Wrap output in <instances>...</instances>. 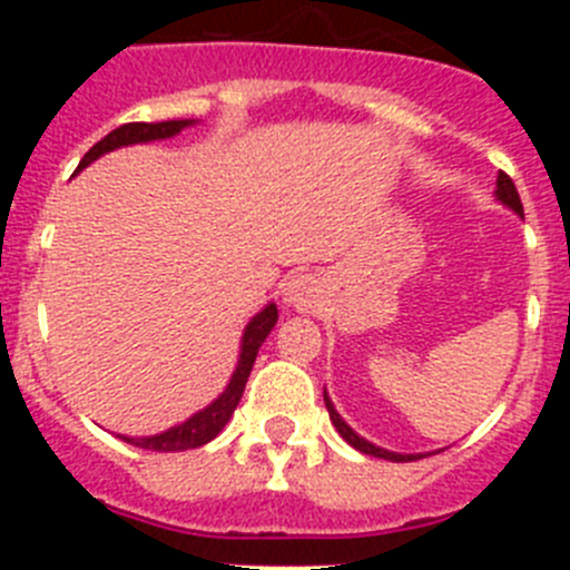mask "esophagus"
<instances>
[{
  "instance_id": "1",
  "label": "esophagus",
  "mask_w": 570,
  "mask_h": 570,
  "mask_svg": "<svg viewBox=\"0 0 570 570\" xmlns=\"http://www.w3.org/2000/svg\"><path fill=\"white\" fill-rule=\"evenodd\" d=\"M320 282L314 276H294V279L285 285V302L296 305L299 311H311L316 308V302H320Z\"/></svg>"
}]
</instances>
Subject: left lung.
I'll use <instances>...</instances> for the list:
<instances>
[{"label":"left lung","instance_id":"obj_1","mask_svg":"<svg viewBox=\"0 0 570 570\" xmlns=\"http://www.w3.org/2000/svg\"><path fill=\"white\" fill-rule=\"evenodd\" d=\"M497 196H500V203H502V205H508V208L517 210V214L522 216V199H520V194H517V185H513L511 176L502 174V170H500V179H497ZM325 405H328L331 422H334V428L342 434V440H345L347 445H354L356 451H362V454L380 456V460H391V462H411V460H420V456H416V454H394V451H385V448L371 445V442L362 440V436L356 434L354 428L347 425V422L342 420L340 414H336L334 405H331V400H328V394H325Z\"/></svg>","mask_w":570,"mask_h":570}]
</instances>
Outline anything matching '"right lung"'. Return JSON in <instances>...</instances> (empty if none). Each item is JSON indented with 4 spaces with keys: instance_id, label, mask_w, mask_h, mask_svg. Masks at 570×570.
Here are the masks:
<instances>
[{
    "instance_id": "1",
    "label": "right lung",
    "mask_w": 570,
    "mask_h": 570,
    "mask_svg": "<svg viewBox=\"0 0 570 570\" xmlns=\"http://www.w3.org/2000/svg\"><path fill=\"white\" fill-rule=\"evenodd\" d=\"M194 119H165V122H128V125H119L116 130H110L108 136H102L88 154L82 156V163H79L77 170H82L85 165H90L97 156L108 154L114 148H122V145H134V142H150V139H168V136L179 134L185 125H190ZM276 305H268L265 311L250 320V325L245 328V336H242V354H239V365H236L234 376H230L228 387L223 391V396L216 402H210L205 411L190 416L188 422L183 425L170 428L165 434H156V436H122L125 442L136 448H145V451H188V448H199L205 442L214 440L219 431L225 428V422L230 420L234 414V407L239 405L242 400V391H245V382L250 376V367H254L256 354H259L262 342L265 336L271 334V328L276 325Z\"/></svg>"
}]
</instances>
